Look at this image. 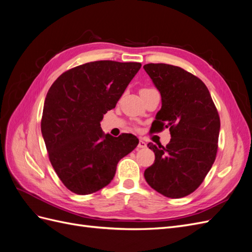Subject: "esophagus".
I'll return each mask as SVG.
<instances>
[{
    "instance_id": "obj_1",
    "label": "esophagus",
    "mask_w": 252,
    "mask_h": 252,
    "mask_svg": "<svg viewBox=\"0 0 252 252\" xmlns=\"http://www.w3.org/2000/svg\"><path fill=\"white\" fill-rule=\"evenodd\" d=\"M146 146H147L146 143H145L143 140L139 141V144H138V147L139 148H146Z\"/></svg>"
}]
</instances>
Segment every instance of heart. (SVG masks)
Returning a JSON list of instances; mask_svg holds the SVG:
<instances>
[{"label": "heart", "instance_id": "1", "mask_svg": "<svg viewBox=\"0 0 252 252\" xmlns=\"http://www.w3.org/2000/svg\"><path fill=\"white\" fill-rule=\"evenodd\" d=\"M142 90H148V89H142ZM142 90H141V91H142Z\"/></svg>", "mask_w": 252, "mask_h": 252}]
</instances>
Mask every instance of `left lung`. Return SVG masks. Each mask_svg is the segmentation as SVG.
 Returning a JSON list of instances; mask_svg holds the SVG:
<instances>
[{
	"label": "left lung",
	"mask_w": 252,
	"mask_h": 252,
	"mask_svg": "<svg viewBox=\"0 0 252 252\" xmlns=\"http://www.w3.org/2000/svg\"><path fill=\"white\" fill-rule=\"evenodd\" d=\"M148 73L162 96V108L151 128H169L166 147L149 143L155 163L144 177L151 188L171 199L186 196L199 187L215 162L220 117L208 88L195 75L168 64H146Z\"/></svg>",
	"instance_id": "obj_1"
}]
</instances>
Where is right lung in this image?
I'll use <instances>...</instances> for the list:
<instances>
[{"mask_svg":"<svg viewBox=\"0 0 252 252\" xmlns=\"http://www.w3.org/2000/svg\"><path fill=\"white\" fill-rule=\"evenodd\" d=\"M141 66L95 61L65 71L49 88L42 135L53 169L70 191L85 195L107 186L120 159L138 146L131 133L105 134L101 121Z\"/></svg>","mask_w":252,"mask_h":252,"instance_id":"1","label":"right lung"}]
</instances>
